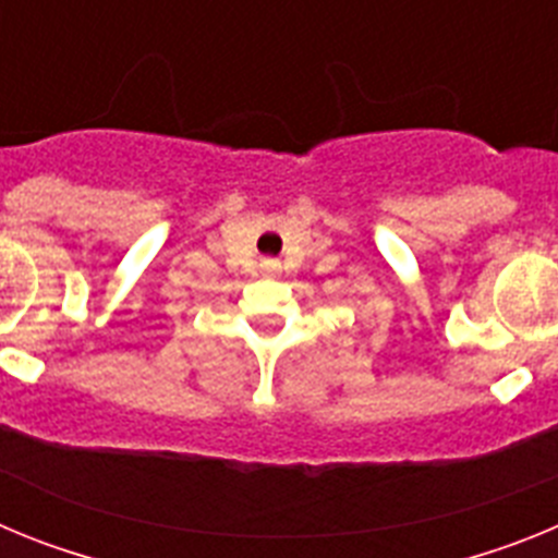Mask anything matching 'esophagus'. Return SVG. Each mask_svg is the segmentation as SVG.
<instances>
[{
  "label": "esophagus",
  "instance_id": "obj_1",
  "mask_svg": "<svg viewBox=\"0 0 558 558\" xmlns=\"http://www.w3.org/2000/svg\"><path fill=\"white\" fill-rule=\"evenodd\" d=\"M259 270H263L265 276H276V274H279V263H276V259H263Z\"/></svg>",
  "mask_w": 558,
  "mask_h": 558
}]
</instances>
